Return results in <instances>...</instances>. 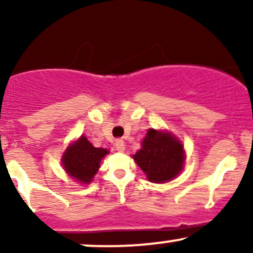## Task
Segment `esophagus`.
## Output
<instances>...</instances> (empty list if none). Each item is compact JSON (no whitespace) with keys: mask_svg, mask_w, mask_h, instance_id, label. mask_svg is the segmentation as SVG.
<instances>
[{"mask_svg":"<svg viewBox=\"0 0 253 253\" xmlns=\"http://www.w3.org/2000/svg\"><path fill=\"white\" fill-rule=\"evenodd\" d=\"M115 149L120 151V152L125 151V141L121 140V139H117V140H115Z\"/></svg>","mask_w":253,"mask_h":253,"instance_id":"esophagus-1","label":"esophagus"}]
</instances>
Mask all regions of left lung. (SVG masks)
<instances>
[{
    "label": "left lung",
    "instance_id": "obj_1",
    "mask_svg": "<svg viewBox=\"0 0 253 253\" xmlns=\"http://www.w3.org/2000/svg\"><path fill=\"white\" fill-rule=\"evenodd\" d=\"M133 158L149 181L164 183L175 178L182 170L184 151L172 134L151 128Z\"/></svg>",
    "mask_w": 253,
    "mask_h": 253
}]
</instances>
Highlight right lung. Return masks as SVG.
<instances>
[{
	"instance_id": "1",
	"label": "right lung",
	"mask_w": 253,
	"mask_h": 253,
	"mask_svg": "<svg viewBox=\"0 0 253 253\" xmlns=\"http://www.w3.org/2000/svg\"><path fill=\"white\" fill-rule=\"evenodd\" d=\"M108 153L106 149L94 147L85 136H81L68 147L63 156L64 169L71 177L82 183H89L97 172L100 162Z\"/></svg>"
}]
</instances>
